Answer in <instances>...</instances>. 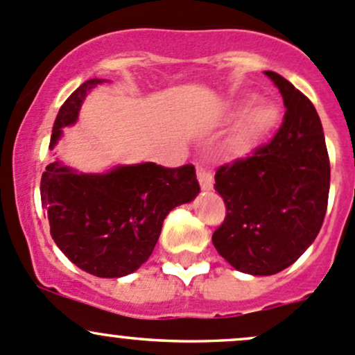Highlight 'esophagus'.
I'll use <instances>...</instances> for the list:
<instances>
[{"instance_id": "obj_1", "label": "esophagus", "mask_w": 355, "mask_h": 355, "mask_svg": "<svg viewBox=\"0 0 355 355\" xmlns=\"http://www.w3.org/2000/svg\"><path fill=\"white\" fill-rule=\"evenodd\" d=\"M198 181L203 191H210L214 188V176L208 171H198Z\"/></svg>"}]
</instances>
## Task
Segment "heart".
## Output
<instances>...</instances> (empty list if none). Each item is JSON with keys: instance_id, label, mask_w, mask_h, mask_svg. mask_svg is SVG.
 Masks as SVG:
<instances>
[{"instance_id": "b5f03b06", "label": "heart", "mask_w": 355, "mask_h": 355, "mask_svg": "<svg viewBox=\"0 0 355 355\" xmlns=\"http://www.w3.org/2000/svg\"><path fill=\"white\" fill-rule=\"evenodd\" d=\"M231 119H239L229 137L225 150L234 157H244L254 152V148L272 133L280 121L279 105L268 101H259L254 104L253 98H243L229 112Z\"/></svg>"}]
</instances>
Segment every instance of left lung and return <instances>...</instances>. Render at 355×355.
I'll use <instances>...</instances> for the list:
<instances>
[{"label": "left lung", "mask_w": 355, "mask_h": 355, "mask_svg": "<svg viewBox=\"0 0 355 355\" xmlns=\"http://www.w3.org/2000/svg\"><path fill=\"white\" fill-rule=\"evenodd\" d=\"M265 75L284 98V123L253 157L217 171L215 191L227 215L211 236L229 265L254 277L282 272L311 246L330 191V160L316 109L279 73Z\"/></svg>", "instance_id": "left-lung-1"}]
</instances>
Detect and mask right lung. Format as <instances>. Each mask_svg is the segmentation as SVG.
<instances>
[{
    "mask_svg": "<svg viewBox=\"0 0 355 355\" xmlns=\"http://www.w3.org/2000/svg\"><path fill=\"white\" fill-rule=\"evenodd\" d=\"M107 80L92 78L61 105L49 148L63 128L78 121L90 90ZM200 193L195 167L166 169L155 162L118 164L104 173H82L61 159L46 167L41 200L51 236L69 261L90 275L119 279L137 272L159 241L164 218Z\"/></svg>",
    "mask_w": 355,
    "mask_h": 355,
    "instance_id": "add662e5",
    "label": "right lung"
}]
</instances>
